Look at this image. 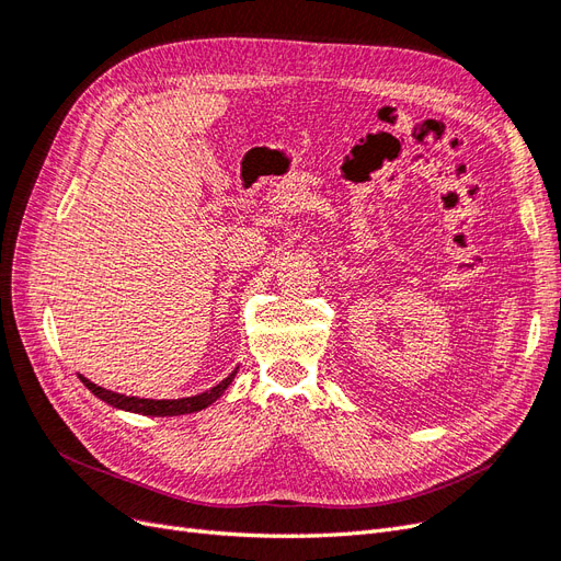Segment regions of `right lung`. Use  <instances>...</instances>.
Listing matches in <instances>:
<instances>
[{"label": "right lung", "mask_w": 561, "mask_h": 561, "mask_svg": "<svg viewBox=\"0 0 561 561\" xmlns=\"http://www.w3.org/2000/svg\"><path fill=\"white\" fill-rule=\"evenodd\" d=\"M236 371H239V367H236L227 379H222L217 386H213L210 390H203V393H198V396L178 398V400H151V398L124 396V393H114V390H107L103 386H98V383L89 381L87 377H81V375H79V379H81L83 386L91 390L95 398H100L103 402L116 407V410L142 414V416H180V414H192V412L206 410L208 404H213L229 388V383L236 377Z\"/></svg>", "instance_id": "obj_1"}]
</instances>
